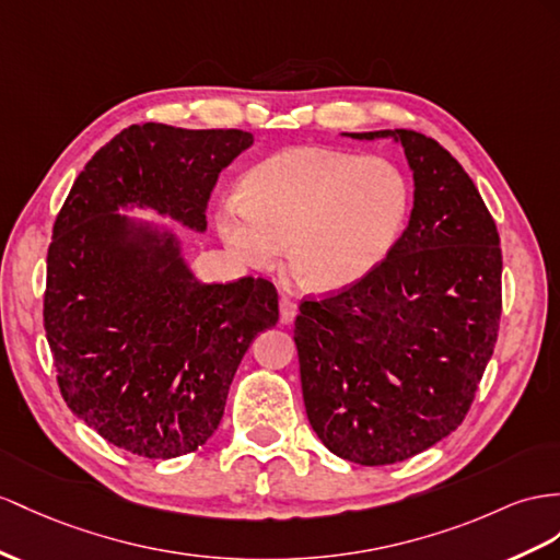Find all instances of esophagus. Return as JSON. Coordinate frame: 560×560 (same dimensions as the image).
Masks as SVG:
<instances>
[{
	"mask_svg": "<svg viewBox=\"0 0 560 560\" xmlns=\"http://www.w3.org/2000/svg\"><path fill=\"white\" fill-rule=\"evenodd\" d=\"M298 314V303L295 300H291L289 295H281L279 298V317H281V324H291L295 319Z\"/></svg>",
	"mask_w": 560,
	"mask_h": 560,
	"instance_id": "34e87169",
	"label": "esophagus"
}]
</instances>
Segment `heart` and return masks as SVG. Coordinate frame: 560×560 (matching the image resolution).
I'll return each instance as SVG.
<instances>
[{
	"label": "heart",
	"mask_w": 560,
	"mask_h": 560,
	"mask_svg": "<svg viewBox=\"0 0 560 560\" xmlns=\"http://www.w3.org/2000/svg\"><path fill=\"white\" fill-rule=\"evenodd\" d=\"M241 194L214 212L234 260L269 269L289 241L293 275L319 293L350 289L383 265L411 210V184L397 163L328 147L265 158Z\"/></svg>",
	"instance_id": "b5f03b06"
}]
</instances>
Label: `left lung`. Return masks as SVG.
Returning <instances> with one entry per match:
<instances>
[{"label": "left lung", "mask_w": 560, "mask_h": 560, "mask_svg": "<svg viewBox=\"0 0 560 560\" xmlns=\"http://www.w3.org/2000/svg\"><path fill=\"white\" fill-rule=\"evenodd\" d=\"M393 137L413 172L409 224L366 279L300 303L295 348L314 433L348 462H405L462 425L501 317L497 224L476 184L435 139Z\"/></svg>", "instance_id": "1"}]
</instances>
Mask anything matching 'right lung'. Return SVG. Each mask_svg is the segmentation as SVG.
<instances>
[{"label":"right lung","mask_w":560,"mask_h":560,"mask_svg":"<svg viewBox=\"0 0 560 560\" xmlns=\"http://www.w3.org/2000/svg\"><path fill=\"white\" fill-rule=\"evenodd\" d=\"M243 130L130 125L78 175L47 253L45 331L70 411L116 447L175 458L218 430L250 342L279 322L267 279L203 283L179 238L118 214L151 208L206 232Z\"/></svg>","instance_id":"right-lung-1"}]
</instances>
